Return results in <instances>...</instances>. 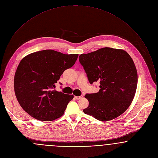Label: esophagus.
Segmentation results:
<instances>
[{"label":"esophagus","instance_id":"obj_1","mask_svg":"<svg viewBox=\"0 0 158 158\" xmlns=\"http://www.w3.org/2000/svg\"><path fill=\"white\" fill-rule=\"evenodd\" d=\"M75 98L77 99V100H80L81 98H83V96L81 95V96H75Z\"/></svg>","mask_w":158,"mask_h":158}]
</instances>
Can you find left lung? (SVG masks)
Listing matches in <instances>:
<instances>
[{
  "label": "left lung",
  "instance_id": "left-lung-1",
  "mask_svg": "<svg viewBox=\"0 0 158 158\" xmlns=\"http://www.w3.org/2000/svg\"><path fill=\"white\" fill-rule=\"evenodd\" d=\"M79 61L90 84H100L97 93L85 95L89 106L83 112L104 122L124 113L135 97L137 85V70L130 55L122 49L105 47L81 54Z\"/></svg>",
  "mask_w": 158,
  "mask_h": 158
}]
</instances>
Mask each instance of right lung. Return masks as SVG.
<instances>
[{
  "mask_svg": "<svg viewBox=\"0 0 158 158\" xmlns=\"http://www.w3.org/2000/svg\"><path fill=\"white\" fill-rule=\"evenodd\" d=\"M78 56V54L45 50L22 59L15 75L14 89L26 113L41 121H52L64 114L73 95L53 89L64 71L74 65Z\"/></svg>",
  "mask_w": 158,
  "mask_h": 158,
  "instance_id": "1",
  "label": "right lung"
}]
</instances>
